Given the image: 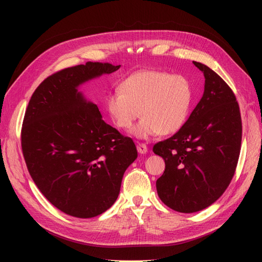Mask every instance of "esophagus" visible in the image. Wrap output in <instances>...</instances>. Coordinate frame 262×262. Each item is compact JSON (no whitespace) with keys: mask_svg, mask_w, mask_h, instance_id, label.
<instances>
[{"mask_svg":"<svg viewBox=\"0 0 262 262\" xmlns=\"http://www.w3.org/2000/svg\"><path fill=\"white\" fill-rule=\"evenodd\" d=\"M137 148H138V152L140 154H146L147 153V146L143 143H139L137 145Z\"/></svg>","mask_w":262,"mask_h":262,"instance_id":"obj_1","label":"esophagus"}]
</instances>
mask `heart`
Segmentation results:
<instances>
[{
  "instance_id": "1",
  "label": "heart",
  "mask_w": 262,
  "mask_h": 262,
  "mask_svg": "<svg viewBox=\"0 0 262 262\" xmlns=\"http://www.w3.org/2000/svg\"><path fill=\"white\" fill-rule=\"evenodd\" d=\"M119 90L107 98L109 116L122 130H129L142 116L143 119L131 131L137 139L176 133L191 110L193 92L182 75L157 70L139 71L126 77Z\"/></svg>"
}]
</instances>
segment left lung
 <instances>
[{"label":"left lung","instance_id":"obj_1","mask_svg":"<svg viewBox=\"0 0 262 262\" xmlns=\"http://www.w3.org/2000/svg\"><path fill=\"white\" fill-rule=\"evenodd\" d=\"M193 64L205 78L203 96L182 128L153 147L166 165L156 181L157 194L181 213L201 211L224 193L242 144V118L233 91L209 67Z\"/></svg>","mask_w":262,"mask_h":262}]
</instances>
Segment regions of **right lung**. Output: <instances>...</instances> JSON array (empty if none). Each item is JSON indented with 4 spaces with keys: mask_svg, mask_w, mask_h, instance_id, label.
<instances>
[{
    "mask_svg": "<svg viewBox=\"0 0 262 262\" xmlns=\"http://www.w3.org/2000/svg\"><path fill=\"white\" fill-rule=\"evenodd\" d=\"M120 66L87 62L47 77L31 96L21 149L36 186L71 216L90 219L116 202L126 168L137 160L132 139L107 124L78 87Z\"/></svg>",
    "mask_w": 262,
    "mask_h": 262,
    "instance_id": "1",
    "label": "right lung"
}]
</instances>
